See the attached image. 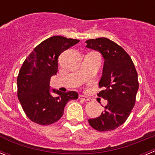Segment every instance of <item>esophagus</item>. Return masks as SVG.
Returning a JSON list of instances; mask_svg holds the SVG:
<instances>
[{"mask_svg": "<svg viewBox=\"0 0 155 155\" xmlns=\"http://www.w3.org/2000/svg\"><path fill=\"white\" fill-rule=\"evenodd\" d=\"M79 99H81V100H83V101H89V98H87V97H86V96H84V95H79Z\"/></svg>", "mask_w": 155, "mask_h": 155, "instance_id": "obj_1", "label": "esophagus"}]
</instances>
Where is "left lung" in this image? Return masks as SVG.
<instances>
[{"mask_svg": "<svg viewBox=\"0 0 155 155\" xmlns=\"http://www.w3.org/2000/svg\"><path fill=\"white\" fill-rule=\"evenodd\" d=\"M87 47L99 51L105 59L98 96L108 101L98 117L88 120L96 130H113L124 124L136 102L139 87L137 72L131 57L120 46L107 38L86 41Z\"/></svg>", "mask_w": 155, "mask_h": 155, "instance_id": "obj_1", "label": "left lung"}]
</instances>
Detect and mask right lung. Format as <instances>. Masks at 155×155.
Here are the masks:
<instances>
[{
	"instance_id": "obj_1",
	"label": "right lung",
	"mask_w": 155,
	"mask_h": 155,
	"mask_svg": "<svg viewBox=\"0 0 155 155\" xmlns=\"http://www.w3.org/2000/svg\"><path fill=\"white\" fill-rule=\"evenodd\" d=\"M79 41L52 36L38 45L24 61L17 78V94L31 121L43 126L54 124L62 117L66 104L78 98L76 91L63 93L58 90H53L57 96H52L50 81L58 71L59 56Z\"/></svg>"
}]
</instances>
